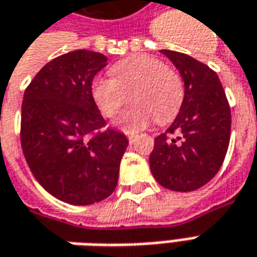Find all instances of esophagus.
<instances>
[{
	"label": "esophagus",
	"mask_w": 257,
	"mask_h": 257,
	"mask_svg": "<svg viewBox=\"0 0 257 257\" xmlns=\"http://www.w3.org/2000/svg\"><path fill=\"white\" fill-rule=\"evenodd\" d=\"M136 137H137V134H133V133H127V139H128V141H130V143H133Z\"/></svg>",
	"instance_id": "obj_1"
}]
</instances>
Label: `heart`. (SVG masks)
<instances>
[{"instance_id": "b5f03b06", "label": "heart", "mask_w": 257, "mask_h": 257, "mask_svg": "<svg viewBox=\"0 0 257 257\" xmlns=\"http://www.w3.org/2000/svg\"><path fill=\"white\" fill-rule=\"evenodd\" d=\"M113 77H94L90 84L93 101L104 117H114L130 101L134 104L118 118L125 132L143 128L156 118L164 124L178 114L184 101L181 76L160 59L134 55L111 66Z\"/></svg>"}]
</instances>
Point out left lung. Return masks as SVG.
<instances>
[{"label":"left lung","instance_id":"obj_1","mask_svg":"<svg viewBox=\"0 0 257 257\" xmlns=\"http://www.w3.org/2000/svg\"><path fill=\"white\" fill-rule=\"evenodd\" d=\"M180 70L184 101L174 123L154 140L150 168L164 188L189 192L219 171L230 139V107L216 72L185 53L160 51Z\"/></svg>","mask_w":257,"mask_h":257}]
</instances>
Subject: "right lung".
Returning <instances> with one entry per match:
<instances>
[{"label":"right lung","mask_w":257,"mask_h":257,"mask_svg":"<svg viewBox=\"0 0 257 257\" xmlns=\"http://www.w3.org/2000/svg\"><path fill=\"white\" fill-rule=\"evenodd\" d=\"M107 58L92 51L60 55L41 69L25 89L21 146L36 181L70 205L106 199L118 181L128 146L123 133L107 128L90 84Z\"/></svg>","instance_id":"obj_1"}]
</instances>
